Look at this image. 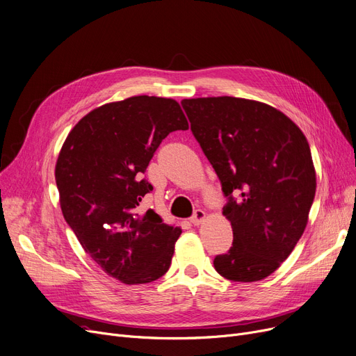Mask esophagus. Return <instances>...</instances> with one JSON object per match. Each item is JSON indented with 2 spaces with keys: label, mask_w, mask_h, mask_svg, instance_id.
<instances>
[{
  "label": "esophagus",
  "mask_w": 356,
  "mask_h": 356,
  "mask_svg": "<svg viewBox=\"0 0 356 356\" xmlns=\"http://www.w3.org/2000/svg\"><path fill=\"white\" fill-rule=\"evenodd\" d=\"M205 218H207V213H205V211H202V209H196V211L193 212V215H192L191 222H192L193 225H199V224L202 222Z\"/></svg>",
  "instance_id": "obj_1"
}]
</instances>
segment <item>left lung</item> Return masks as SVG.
Returning <instances> with one entry per match:
<instances>
[{
    "mask_svg": "<svg viewBox=\"0 0 356 356\" xmlns=\"http://www.w3.org/2000/svg\"><path fill=\"white\" fill-rule=\"evenodd\" d=\"M191 129L221 180L233 245L213 259L225 280L257 282L301 238L316 195L302 131L275 107L240 97L184 99Z\"/></svg>",
    "mask_w": 356,
    "mask_h": 356,
    "instance_id": "8db88e82",
    "label": "left lung"
}]
</instances>
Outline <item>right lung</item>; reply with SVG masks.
<instances>
[{
  "mask_svg": "<svg viewBox=\"0 0 356 356\" xmlns=\"http://www.w3.org/2000/svg\"><path fill=\"white\" fill-rule=\"evenodd\" d=\"M188 128L176 100L134 96L87 113L59 151L64 218L86 253L123 284L156 281L172 264L180 227L138 207L152 191L143 175L154 152L170 132Z\"/></svg>",
  "mask_w": 356,
  "mask_h": 356,
  "instance_id": "1",
  "label": "right lung"
}]
</instances>
